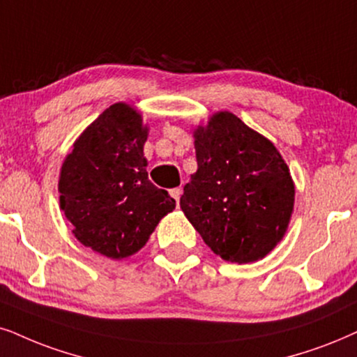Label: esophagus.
I'll return each mask as SVG.
<instances>
[{"instance_id": "1", "label": "esophagus", "mask_w": 357, "mask_h": 357, "mask_svg": "<svg viewBox=\"0 0 357 357\" xmlns=\"http://www.w3.org/2000/svg\"><path fill=\"white\" fill-rule=\"evenodd\" d=\"M169 194L174 197L176 204H178L179 197H181V188H173V189H169Z\"/></svg>"}]
</instances>
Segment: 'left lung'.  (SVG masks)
I'll use <instances>...</instances> for the list:
<instances>
[{"mask_svg": "<svg viewBox=\"0 0 357 357\" xmlns=\"http://www.w3.org/2000/svg\"><path fill=\"white\" fill-rule=\"evenodd\" d=\"M197 171L181 209L215 255L264 259L285 236L295 204L290 169L273 143L231 112L194 130Z\"/></svg>", "mask_w": 357, "mask_h": 357, "instance_id": "1", "label": "left lung"}]
</instances>
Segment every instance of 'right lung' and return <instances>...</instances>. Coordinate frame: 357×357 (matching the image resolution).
<instances>
[{"label": "right lung", "mask_w": 357, "mask_h": 357, "mask_svg": "<svg viewBox=\"0 0 357 357\" xmlns=\"http://www.w3.org/2000/svg\"><path fill=\"white\" fill-rule=\"evenodd\" d=\"M148 126L128 103L108 107L75 139L59 176V202L80 243L108 259L137 254L176 201L146 173Z\"/></svg>", "instance_id": "right-lung-1"}]
</instances>
